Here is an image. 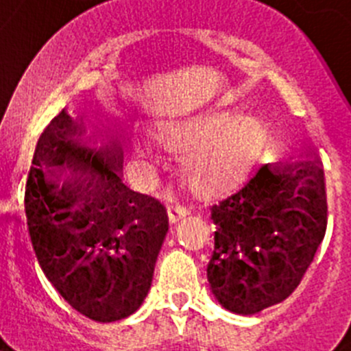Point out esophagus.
<instances>
[{"label": "esophagus", "mask_w": 351, "mask_h": 351, "mask_svg": "<svg viewBox=\"0 0 351 351\" xmlns=\"http://www.w3.org/2000/svg\"><path fill=\"white\" fill-rule=\"evenodd\" d=\"M190 214V208L186 207V205L180 204V202H171L168 207V215H169V221L171 222H176L180 221L182 217H185V215Z\"/></svg>", "instance_id": "1"}]
</instances>
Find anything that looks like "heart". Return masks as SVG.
<instances>
[{
    "instance_id": "b5f03b06",
    "label": "heart",
    "mask_w": 351,
    "mask_h": 351,
    "mask_svg": "<svg viewBox=\"0 0 351 351\" xmlns=\"http://www.w3.org/2000/svg\"><path fill=\"white\" fill-rule=\"evenodd\" d=\"M166 143L173 144V146H180L182 141H180L175 134H168V136H166ZM246 146V132H243V130H232V132L226 134L219 143H215L214 146L208 147L207 153L204 154V162L212 166V168H221V166H226L231 161H234V159H238Z\"/></svg>"
}]
</instances>
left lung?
Instances as JSON below:
<instances>
[{"mask_svg":"<svg viewBox=\"0 0 351 351\" xmlns=\"http://www.w3.org/2000/svg\"><path fill=\"white\" fill-rule=\"evenodd\" d=\"M212 292L226 309L254 314L300 284L328 226L324 171L317 158L261 165L236 192L212 204Z\"/></svg>","mask_w":351,"mask_h":351,"instance_id":"8db88e82","label":"left lung"}]
</instances>
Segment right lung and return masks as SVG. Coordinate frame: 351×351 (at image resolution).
I'll list each match as a JSON object with an SVG mask.
<instances>
[{
  "label": "right lung",
  "mask_w": 351,
  "mask_h": 351,
  "mask_svg": "<svg viewBox=\"0 0 351 351\" xmlns=\"http://www.w3.org/2000/svg\"><path fill=\"white\" fill-rule=\"evenodd\" d=\"M74 123L62 108L38 137L25 186L28 234L67 302L112 323L136 313L149 292L168 212L127 186L117 144L88 146L74 139Z\"/></svg>",
  "instance_id": "right-lung-1"
}]
</instances>
